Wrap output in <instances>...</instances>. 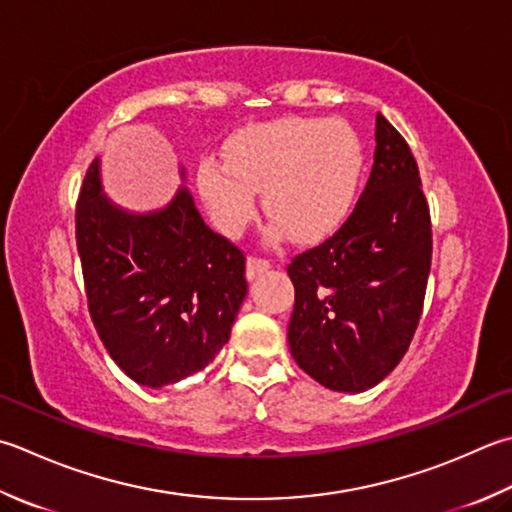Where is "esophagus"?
<instances>
[{"instance_id":"obj_1","label":"esophagus","mask_w":512,"mask_h":512,"mask_svg":"<svg viewBox=\"0 0 512 512\" xmlns=\"http://www.w3.org/2000/svg\"><path fill=\"white\" fill-rule=\"evenodd\" d=\"M268 268H270V262H268V259L253 257V255H250V257L246 259V277H248V279H255L257 275L266 273Z\"/></svg>"}]
</instances>
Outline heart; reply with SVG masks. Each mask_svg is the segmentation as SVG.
<instances>
[{"mask_svg":"<svg viewBox=\"0 0 512 512\" xmlns=\"http://www.w3.org/2000/svg\"><path fill=\"white\" fill-rule=\"evenodd\" d=\"M226 159L204 157L197 190L222 233L248 226L262 193L270 233L317 242L344 224L364 175V146L342 119L282 117L228 139Z\"/></svg>","mask_w":512,"mask_h":512,"instance_id":"heart-1","label":"heart"}]
</instances>
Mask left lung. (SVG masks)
<instances>
[{"label":"left lung","mask_w":512,"mask_h":512,"mask_svg":"<svg viewBox=\"0 0 512 512\" xmlns=\"http://www.w3.org/2000/svg\"><path fill=\"white\" fill-rule=\"evenodd\" d=\"M375 142L373 170L344 226L288 264L290 353L337 393H364L402 362L433 257L428 204L406 139L377 115Z\"/></svg>","instance_id":"obj_1"}]
</instances>
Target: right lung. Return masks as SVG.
<instances>
[{"label": "right lung", "mask_w": 512, "mask_h": 512, "mask_svg": "<svg viewBox=\"0 0 512 512\" xmlns=\"http://www.w3.org/2000/svg\"><path fill=\"white\" fill-rule=\"evenodd\" d=\"M75 235L97 335L133 382L164 388L213 362L248 293L246 257L206 226L186 186L133 213L104 193L95 159Z\"/></svg>", "instance_id": "right-lung-1"}]
</instances>
